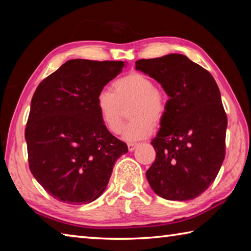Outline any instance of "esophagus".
<instances>
[{
    "label": "esophagus",
    "mask_w": 251,
    "mask_h": 251,
    "mask_svg": "<svg viewBox=\"0 0 251 251\" xmlns=\"http://www.w3.org/2000/svg\"><path fill=\"white\" fill-rule=\"evenodd\" d=\"M127 147H128V151H135V148L137 147V144H135V143H128V144H127Z\"/></svg>",
    "instance_id": "esophagus-1"
}]
</instances>
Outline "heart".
<instances>
[{
	"label": "heart",
	"mask_w": 251,
	"mask_h": 251,
	"mask_svg": "<svg viewBox=\"0 0 251 251\" xmlns=\"http://www.w3.org/2000/svg\"><path fill=\"white\" fill-rule=\"evenodd\" d=\"M114 93L101 90L96 95V108L101 122L110 133L122 130V106L131 101L128 109L130 122L124 127L123 137L136 142L148 137L152 125L163 121L167 109V99L148 76L141 73H129L113 83Z\"/></svg>",
	"instance_id": "b5f03b06"
}]
</instances>
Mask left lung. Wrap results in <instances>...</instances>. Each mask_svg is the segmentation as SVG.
<instances>
[{"instance_id": "obj_1", "label": "left lung", "mask_w": 251, "mask_h": 251, "mask_svg": "<svg viewBox=\"0 0 251 251\" xmlns=\"http://www.w3.org/2000/svg\"><path fill=\"white\" fill-rule=\"evenodd\" d=\"M136 70L166 94V114L151 141L156 159L146 172L151 189L168 201H190L209 187L225 158L227 115L209 72L182 54L139 59Z\"/></svg>"}]
</instances>
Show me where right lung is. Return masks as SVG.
Here are the masks:
<instances>
[{
    "mask_svg": "<svg viewBox=\"0 0 251 251\" xmlns=\"http://www.w3.org/2000/svg\"><path fill=\"white\" fill-rule=\"evenodd\" d=\"M124 66L121 61L71 59L34 93L25 128L28 166L59 201H94L107 187L115 161L128 151L96 108L97 93Z\"/></svg>",
    "mask_w": 251,
    "mask_h": 251,
    "instance_id": "add662e5",
    "label": "right lung"
}]
</instances>
